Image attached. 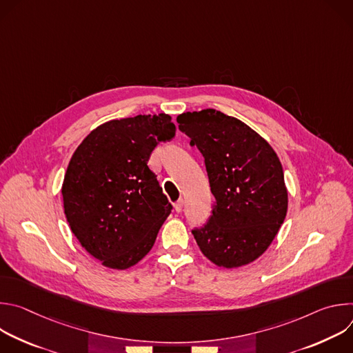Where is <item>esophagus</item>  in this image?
<instances>
[{
    "label": "esophagus",
    "instance_id": "obj_1",
    "mask_svg": "<svg viewBox=\"0 0 353 353\" xmlns=\"http://www.w3.org/2000/svg\"><path fill=\"white\" fill-rule=\"evenodd\" d=\"M183 205H184V201L180 198L179 201H176V204H174V210H176V212H181L183 211Z\"/></svg>",
    "mask_w": 353,
    "mask_h": 353
}]
</instances>
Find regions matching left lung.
Listing matches in <instances>:
<instances>
[{"label":"left lung","instance_id":"8db88e82","mask_svg":"<svg viewBox=\"0 0 353 353\" xmlns=\"http://www.w3.org/2000/svg\"><path fill=\"white\" fill-rule=\"evenodd\" d=\"M179 130L204 157L215 196L208 222L191 232L214 264L234 268L259 259L285 221L288 192L270 143L240 120L215 109L187 112Z\"/></svg>","mask_w":353,"mask_h":353}]
</instances>
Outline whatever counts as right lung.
<instances>
[{
  "label": "right lung",
  "mask_w": 353,
  "mask_h": 353,
  "mask_svg": "<svg viewBox=\"0 0 353 353\" xmlns=\"http://www.w3.org/2000/svg\"><path fill=\"white\" fill-rule=\"evenodd\" d=\"M174 134L170 116L139 114L97 127L74 152L64 212L81 245L103 265L125 270L152 248L173 207L148 161Z\"/></svg>",
  "instance_id": "add662e5"
}]
</instances>
